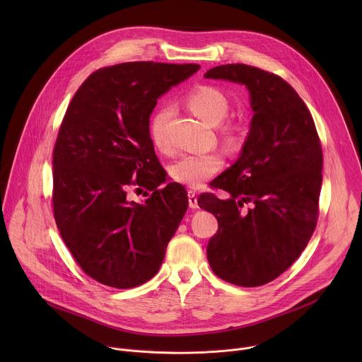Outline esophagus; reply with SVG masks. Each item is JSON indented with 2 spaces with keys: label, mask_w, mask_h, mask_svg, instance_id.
Returning <instances> with one entry per match:
<instances>
[{
  "label": "esophagus",
  "mask_w": 362,
  "mask_h": 362,
  "mask_svg": "<svg viewBox=\"0 0 362 362\" xmlns=\"http://www.w3.org/2000/svg\"><path fill=\"white\" fill-rule=\"evenodd\" d=\"M187 197H189V206L192 209H197V197H196V193L193 190H189L187 192Z\"/></svg>",
  "instance_id": "esophagus-1"
}]
</instances>
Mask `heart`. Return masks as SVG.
<instances>
[{
    "label": "heart",
    "mask_w": 362,
    "mask_h": 362,
    "mask_svg": "<svg viewBox=\"0 0 362 362\" xmlns=\"http://www.w3.org/2000/svg\"><path fill=\"white\" fill-rule=\"evenodd\" d=\"M187 106L203 122L212 126L219 124L229 112L228 95L215 86H199L187 95ZM173 109L165 106L153 116L148 127L150 139L158 150L169 153L173 143L169 133ZM247 123L242 119H233L222 124L221 136L226 147L238 148L247 137ZM223 156L218 151L212 153H186L180 156L169 169L172 180L187 187H199L206 180L214 177L223 168Z\"/></svg>",
    "instance_id": "b5f03b06"
}]
</instances>
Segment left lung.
Returning <instances> with one entry per match:
<instances>
[{
    "mask_svg": "<svg viewBox=\"0 0 362 362\" xmlns=\"http://www.w3.org/2000/svg\"><path fill=\"white\" fill-rule=\"evenodd\" d=\"M204 77L245 84L253 110L240 158L211 183L230 197L197 199L219 223L206 253L221 279L261 286L298 259L315 230L321 140L303 100L282 77L246 64L218 66Z\"/></svg>",
    "mask_w": 362,
    "mask_h": 362,
    "instance_id": "1",
    "label": "left lung"
}]
</instances>
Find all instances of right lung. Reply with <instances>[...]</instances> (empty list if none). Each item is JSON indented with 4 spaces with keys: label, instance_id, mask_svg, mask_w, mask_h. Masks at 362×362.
I'll use <instances>...</instances> for the list:
<instances>
[{
    "label": "right lung",
    "instance_id": "obj_1",
    "mask_svg": "<svg viewBox=\"0 0 362 362\" xmlns=\"http://www.w3.org/2000/svg\"><path fill=\"white\" fill-rule=\"evenodd\" d=\"M199 64L132 62L103 67L78 87L53 150V212L86 275L112 288L158 274L187 209V193L166 180L148 133L158 98ZM134 185L151 191L129 202Z\"/></svg>",
    "mask_w": 362,
    "mask_h": 362
}]
</instances>
